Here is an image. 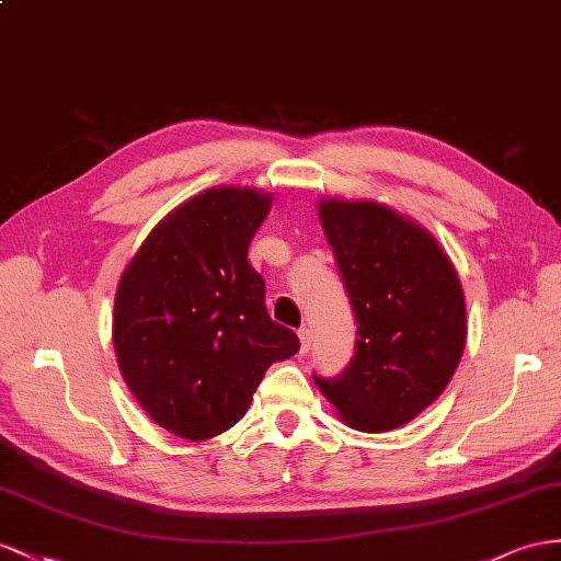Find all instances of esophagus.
I'll return each mask as SVG.
<instances>
[{
    "label": "esophagus",
    "instance_id": "obj_1",
    "mask_svg": "<svg viewBox=\"0 0 561 561\" xmlns=\"http://www.w3.org/2000/svg\"><path fill=\"white\" fill-rule=\"evenodd\" d=\"M298 339H300V351L308 353V351H310V343H312L310 329H308V327H300V329H298Z\"/></svg>",
    "mask_w": 561,
    "mask_h": 561
}]
</instances>
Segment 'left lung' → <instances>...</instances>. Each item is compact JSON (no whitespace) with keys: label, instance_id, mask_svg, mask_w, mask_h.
<instances>
[{"label":"left lung","instance_id":"1","mask_svg":"<svg viewBox=\"0 0 561 561\" xmlns=\"http://www.w3.org/2000/svg\"><path fill=\"white\" fill-rule=\"evenodd\" d=\"M318 215L351 296L357 343L336 379L314 377L360 431L412 422L450 383L467 343L457 270L436 237L377 201L322 198Z\"/></svg>","mask_w":561,"mask_h":561}]
</instances>
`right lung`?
I'll use <instances>...</instances> for the list:
<instances>
[{
    "mask_svg": "<svg viewBox=\"0 0 561 561\" xmlns=\"http://www.w3.org/2000/svg\"><path fill=\"white\" fill-rule=\"evenodd\" d=\"M272 194L210 186L144 239L113 304V348L144 412L186 440H208L247 414L272 363L298 336L270 320L249 243Z\"/></svg>",
    "mask_w": 561,
    "mask_h": 561,
    "instance_id": "1",
    "label": "right lung"
}]
</instances>
